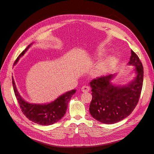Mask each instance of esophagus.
Segmentation results:
<instances>
[{
  "instance_id": "esophagus-1",
  "label": "esophagus",
  "mask_w": 154,
  "mask_h": 154,
  "mask_svg": "<svg viewBox=\"0 0 154 154\" xmlns=\"http://www.w3.org/2000/svg\"><path fill=\"white\" fill-rule=\"evenodd\" d=\"M81 90H82V92H88V91H89V90H90V88H89V87H88V86L84 85V86H83V87H82Z\"/></svg>"
}]
</instances>
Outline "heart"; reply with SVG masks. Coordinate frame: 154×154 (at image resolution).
<instances>
[{
  "mask_svg": "<svg viewBox=\"0 0 154 154\" xmlns=\"http://www.w3.org/2000/svg\"><path fill=\"white\" fill-rule=\"evenodd\" d=\"M106 54L105 50H100L97 54V58L100 59ZM116 60L113 56H109L102 60L93 71V74L95 76H101L109 73L114 67Z\"/></svg>",
  "mask_w": 154,
  "mask_h": 154,
  "instance_id": "heart-1",
  "label": "heart"
}]
</instances>
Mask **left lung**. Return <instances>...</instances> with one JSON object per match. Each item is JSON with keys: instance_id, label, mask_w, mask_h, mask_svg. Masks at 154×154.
Returning <instances> with one entry per match:
<instances>
[{"instance_id": "obj_1", "label": "left lung", "mask_w": 154, "mask_h": 154, "mask_svg": "<svg viewBox=\"0 0 154 154\" xmlns=\"http://www.w3.org/2000/svg\"><path fill=\"white\" fill-rule=\"evenodd\" d=\"M128 65L134 66L132 72L135 73L128 83H113L117 74L97 78L89 83L92 96L90 114L101 123L114 124L120 122L132 112L138 103L144 71L142 63L132 50Z\"/></svg>"}]
</instances>
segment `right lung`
I'll use <instances>...</instances> for the list:
<instances>
[{
	"mask_svg": "<svg viewBox=\"0 0 154 154\" xmlns=\"http://www.w3.org/2000/svg\"><path fill=\"white\" fill-rule=\"evenodd\" d=\"M32 44V43L29 44L18 56L15 62L14 63V66L17 64L19 58L24 54ZM12 83L14 92L23 114L31 122L40 125H51L61 119L66 112L68 103L76 91V89L67 91L50 103L45 104L31 103L26 101L21 96L19 92L18 91L13 76Z\"/></svg>",
	"mask_w": 154,
	"mask_h": 154,
	"instance_id": "1",
	"label": "right lung"
}]
</instances>
